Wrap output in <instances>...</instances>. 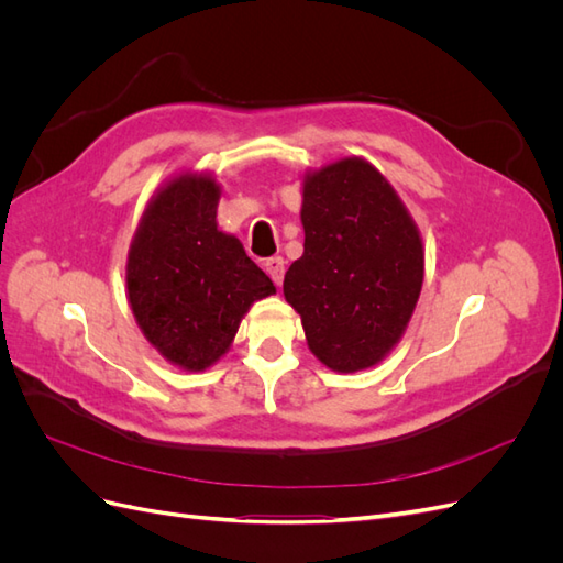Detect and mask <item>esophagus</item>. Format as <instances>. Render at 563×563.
I'll use <instances>...</instances> for the list:
<instances>
[{
  "label": "esophagus",
  "mask_w": 563,
  "mask_h": 563,
  "mask_svg": "<svg viewBox=\"0 0 563 563\" xmlns=\"http://www.w3.org/2000/svg\"><path fill=\"white\" fill-rule=\"evenodd\" d=\"M265 269H267V275L272 277V282L282 286V282H284V258H282V255H272V258H267Z\"/></svg>",
  "instance_id": "1"
}]
</instances>
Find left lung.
<instances>
[{
	"label": "left lung",
	"mask_w": 563,
	"mask_h": 563,
	"mask_svg": "<svg viewBox=\"0 0 563 563\" xmlns=\"http://www.w3.org/2000/svg\"><path fill=\"white\" fill-rule=\"evenodd\" d=\"M305 251L284 277L317 360L338 373L376 366L399 343L424 277L420 232L385 176L345 157L302 180Z\"/></svg>",
	"instance_id": "8db88e82"
}]
</instances>
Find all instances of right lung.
I'll return each instance as SVG.
<instances>
[{
    "label": "right lung",
    "instance_id": "obj_1",
    "mask_svg": "<svg viewBox=\"0 0 563 563\" xmlns=\"http://www.w3.org/2000/svg\"><path fill=\"white\" fill-rule=\"evenodd\" d=\"M218 199L213 176L172 178L147 203L129 249L133 317L150 345L185 371L216 364L251 305L275 294L242 242L218 230Z\"/></svg>",
    "mask_w": 563,
    "mask_h": 563
}]
</instances>
